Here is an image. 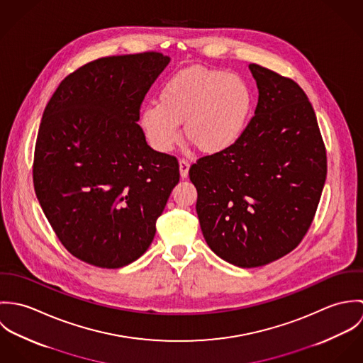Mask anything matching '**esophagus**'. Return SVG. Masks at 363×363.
<instances>
[{"label":"esophagus","mask_w":363,"mask_h":363,"mask_svg":"<svg viewBox=\"0 0 363 363\" xmlns=\"http://www.w3.org/2000/svg\"><path fill=\"white\" fill-rule=\"evenodd\" d=\"M179 164H180V174H182V177H183V179H184V177H187V174H189V169H190V162H189L187 159L182 157V159H180V162H179Z\"/></svg>","instance_id":"obj_1"}]
</instances>
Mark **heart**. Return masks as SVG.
I'll return each mask as SVG.
<instances>
[{
  "mask_svg": "<svg viewBox=\"0 0 363 363\" xmlns=\"http://www.w3.org/2000/svg\"><path fill=\"white\" fill-rule=\"evenodd\" d=\"M255 104L250 84L236 72L191 67L167 78L157 104H148L140 124L156 151L167 152L186 138L201 152L216 154L232 147L245 133Z\"/></svg>",
  "mask_w": 363,
  "mask_h": 363,
  "instance_id": "1",
  "label": "heart"
}]
</instances>
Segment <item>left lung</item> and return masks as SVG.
Returning <instances> with one entry per match:
<instances>
[{
	"label": "left lung",
	"instance_id": "1",
	"mask_svg": "<svg viewBox=\"0 0 363 363\" xmlns=\"http://www.w3.org/2000/svg\"><path fill=\"white\" fill-rule=\"evenodd\" d=\"M249 68L259 104L245 133L189 170L208 246L242 268L269 264L298 247L327 176L325 145L303 89L259 64Z\"/></svg>",
	"mask_w": 363,
	"mask_h": 363
}]
</instances>
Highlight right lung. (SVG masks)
I'll use <instances>...</instances> for the list:
<instances>
[{
  "mask_svg": "<svg viewBox=\"0 0 363 363\" xmlns=\"http://www.w3.org/2000/svg\"><path fill=\"white\" fill-rule=\"evenodd\" d=\"M169 57L108 55L68 74L45 108L33 156V186L61 245L78 259L120 268L154 240L180 172L154 151L141 104Z\"/></svg>",
  "mask_w": 363,
  "mask_h": 363,
  "instance_id": "1",
  "label": "right lung"
}]
</instances>
